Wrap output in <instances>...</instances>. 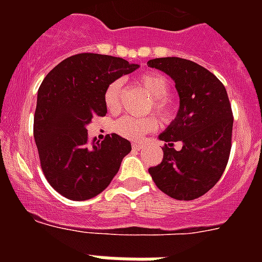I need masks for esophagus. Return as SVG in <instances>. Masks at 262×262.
Listing matches in <instances>:
<instances>
[{
	"label": "esophagus",
	"mask_w": 262,
	"mask_h": 262,
	"mask_svg": "<svg viewBox=\"0 0 262 262\" xmlns=\"http://www.w3.org/2000/svg\"><path fill=\"white\" fill-rule=\"evenodd\" d=\"M132 147H133V149H135V151H140V149L143 148V144L137 143V141H133V143H132Z\"/></svg>",
	"instance_id": "34e87169"
}]
</instances>
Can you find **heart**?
Returning a JSON list of instances; mask_svg holds the SVG:
<instances>
[{
    "mask_svg": "<svg viewBox=\"0 0 262 262\" xmlns=\"http://www.w3.org/2000/svg\"><path fill=\"white\" fill-rule=\"evenodd\" d=\"M140 87L144 88L148 95H151V103L148 106V111L154 110L164 119L171 118L174 114V102L168 96L170 83L168 80L160 73H144L139 77ZM121 80H115L107 87L104 92V104L107 110L115 111L121 107ZM159 122L155 117H145V118H136V117H122L115 122V132L122 137L130 140H139L149 132L158 129Z\"/></svg>",
    "mask_w": 262,
    "mask_h": 262,
    "instance_id": "obj_1",
    "label": "heart"
}]
</instances>
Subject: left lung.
<instances>
[{
	"mask_svg": "<svg viewBox=\"0 0 262 262\" xmlns=\"http://www.w3.org/2000/svg\"><path fill=\"white\" fill-rule=\"evenodd\" d=\"M147 63L170 76L179 95L178 114L159 136L166 143L163 160L148 171L172 199H199L217 183L230 158L234 117L227 91L213 73L189 59L166 57ZM175 142L183 148L175 150Z\"/></svg>",
	"mask_w": 262,
	"mask_h": 262,
	"instance_id": "8db88e82",
	"label": "left lung"
}]
</instances>
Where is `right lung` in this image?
<instances>
[{
	"label": "right lung",
	"instance_id": "1",
	"mask_svg": "<svg viewBox=\"0 0 262 262\" xmlns=\"http://www.w3.org/2000/svg\"><path fill=\"white\" fill-rule=\"evenodd\" d=\"M139 68L123 58L81 53L53 68L40 84L34 137L42 171L53 189L75 201L102 193L132 151L121 136L88 143L91 119L104 117V92L113 81Z\"/></svg>",
	"mask_w": 262,
	"mask_h": 262
}]
</instances>
